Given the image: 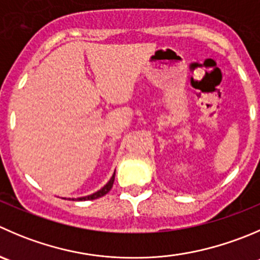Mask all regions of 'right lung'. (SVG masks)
Here are the masks:
<instances>
[{
	"instance_id": "add662e5",
	"label": "right lung",
	"mask_w": 260,
	"mask_h": 260,
	"mask_svg": "<svg viewBox=\"0 0 260 260\" xmlns=\"http://www.w3.org/2000/svg\"><path fill=\"white\" fill-rule=\"evenodd\" d=\"M114 178H115V173L113 174V176L110 178V180L108 181L107 184H105L104 186H103L100 190L95 191L94 194H90V196H86V197H81V198H77V201H91V200H96V198H100L103 197V196H105V194L108 193V191L112 189L113 186V183H114Z\"/></svg>"
}]
</instances>
